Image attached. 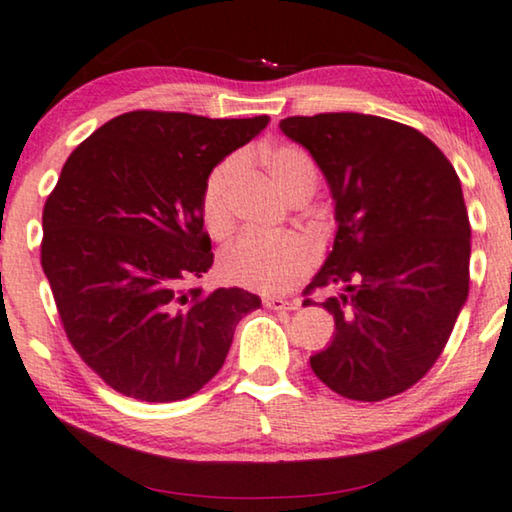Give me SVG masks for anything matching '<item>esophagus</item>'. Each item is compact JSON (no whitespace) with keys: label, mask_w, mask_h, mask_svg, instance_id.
Wrapping results in <instances>:
<instances>
[{"label":"esophagus","mask_w":512,"mask_h":512,"mask_svg":"<svg viewBox=\"0 0 512 512\" xmlns=\"http://www.w3.org/2000/svg\"><path fill=\"white\" fill-rule=\"evenodd\" d=\"M264 306L271 308V311H294L297 308V301L276 297V294H264Z\"/></svg>","instance_id":"esophagus-1"}]
</instances>
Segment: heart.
<instances>
[{"mask_svg":"<svg viewBox=\"0 0 512 512\" xmlns=\"http://www.w3.org/2000/svg\"><path fill=\"white\" fill-rule=\"evenodd\" d=\"M262 162L287 197L301 190H315L318 167L313 157L297 146H273L262 153ZM241 160L227 157L208 171L201 187V218L213 236H225L234 225L232 185ZM313 264V250L301 236H264L248 232L220 255V276L229 285L259 292H285L306 276Z\"/></svg>","mask_w":512,"mask_h":512,"instance_id":"heart-1","label":"heart"}]
</instances>
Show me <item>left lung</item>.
Returning <instances> with one entry per match:
<instances>
[{
    "label": "left lung",
    "instance_id": "1",
    "mask_svg": "<svg viewBox=\"0 0 512 512\" xmlns=\"http://www.w3.org/2000/svg\"><path fill=\"white\" fill-rule=\"evenodd\" d=\"M280 129L311 153L334 201V246L306 292H334L322 308L336 331L311 369L345 399L406 392L441 357L469 297L457 171L427 136L378 115H294Z\"/></svg>",
    "mask_w": 512,
    "mask_h": 512
}]
</instances>
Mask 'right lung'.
Listing matches in <instances>:
<instances>
[{
  "mask_svg": "<svg viewBox=\"0 0 512 512\" xmlns=\"http://www.w3.org/2000/svg\"><path fill=\"white\" fill-rule=\"evenodd\" d=\"M269 125L122 113L90 134L43 206L41 266L78 355L125 397L167 403L199 392L262 306L241 287L185 290L213 264L201 187L215 164Z\"/></svg>",
  "mask_w": 512,
  "mask_h": 512,
  "instance_id": "right-lung-1",
  "label": "right lung"
}]
</instances>
